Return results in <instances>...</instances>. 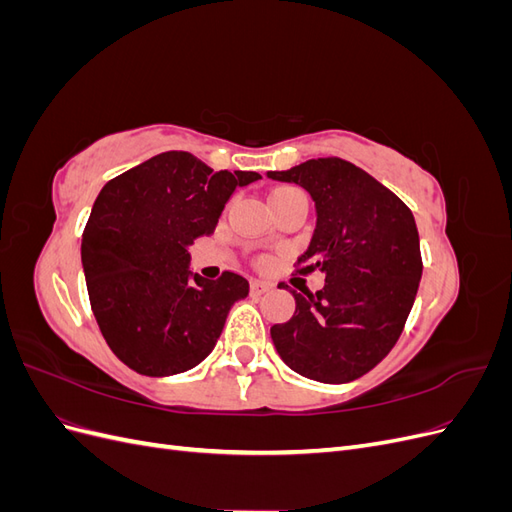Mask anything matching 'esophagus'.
Listing matches in <instances>:
<instances>
[{
    "label": "esophagus",
    "mask_w": 512,
    "mask_h": 512,
    "mask_svg": "<svg viewBox=\"0 0 512 512\" xmlns=\"http://www.w3.org/2000/svg\"><path fill=\"white\" fill-rule=\"evenodd\" d=\"M250 288H252V294H265V292H269L273 288V284L265 282V280H252Z\"/></svg>",
    "instance_id": "34e87169"
}]
</instances>
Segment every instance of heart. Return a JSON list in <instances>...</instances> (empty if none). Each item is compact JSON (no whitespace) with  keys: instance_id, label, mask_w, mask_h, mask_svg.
<instances>
[{"instance_id":"1","label":"heart","mask_w":512,"mask_h":512,"mask_svg":"<svg viewBox=\"0 0 512 512\" xmlns=\"http://www.w3.org/2000/svg\"><path fill=\"white\" fill-rule=\"evenodd\" d=\"M297 194H305L299 188H292V185H282V188H275L269 196V200H280V198H288V196H297Z\"/></svg>"}]
</instances>
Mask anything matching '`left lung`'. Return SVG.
I'll list each match as a JSON object with an SVG mask.
<instances>
[{"label": "left lung", "instance_id": "8db88e82", "mask_svg": "<svg viewBox=\"0 0 512 512\" xmlns=\"http://www.w3.org/2000/svg\"><path fill=\"white\" fill-rule=\"evenodd\" d=\"M316 203V230L297 273H324V288L292 290L297 309L271 337L297 374L342 384L374 369L406 327L423 275L421 241L408 205L342 158L271 170Z\"/></svg>", "mask_w": 512, "mask_h": 512}]
</instances>
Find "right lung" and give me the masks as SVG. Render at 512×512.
Instances as JSON below:
<instances>
[{
  "label": "right lung",
  "mask_w": 512,
  "mask_h": 512,
  "mask_svg": "<svg viewBox=\"0 0 512 512\" xmlns=\"http://www.w3.org/2000/svg\"><path fill=\"white\" fill-rule=\"evenodd\" d=\"M252 170L213 173L188 151H166L108 181L83 230V269L98 327L117 359L143 376L198 365L250 284L190 273L188 245L211 235Z\"/></svg>",
  "instance_id": "right-lung-1"
}]
</instances>
